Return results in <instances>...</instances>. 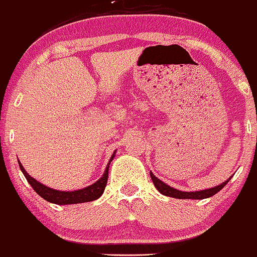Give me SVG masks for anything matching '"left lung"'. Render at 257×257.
Segmentation results:
<instances>
[{"instance_id": "left-lung-1", "label": "left lung", "mask_w": 257, "mask_h": 257, "mask_svg": "<svg viewBox=\"0 0 257 257\" xmlns=\"http://www.w3.org/2000/svg\"><path fill=\"white\" fill-rule=\"evenodd\" d=\"M150 176L155 187H156L157 191L160 192L161 194L170 196V198H175V199H194V200H201V199L210 198V196H213L214 194H217L221 188L225 187L226 183L229 182L231 177H232V176L229 177V180H226V181H224L223 183H220V185H218L216 187H212V188L202 189V191H195V192H182L176 188H173V187L168 186L167 183H164L163 181H161V180L157 179V177L155 176L151 172H150Z\"/></svg>"}]
</instances>
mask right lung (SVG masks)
I'll use <instances>...</instances> for the list:
<instances>
[{"instance_id": "add662e5", "label": "right lung", "mask_w": 257, "mask_h": 257, "mask_svg": "<svg viewBox=\"0 0 257 257\" xmlns=\"http://www.w3.org/2000/svg\"><path fill=\"white\" fill-rule=\"evenodd\" d=\"M115 153L114 151L112 156L109 158V162L107 164L106 170H104L103 175L97 180L96 182H94L93 185L84 187V188L76 189V191H58V189L50 188L39 181H37L34 177H32L30 174H28L25 168L22 167L20 161H18L19 166H20V169L22 174H24L28 183L32 186V188L36 191L37 194H39L41 198L45 199L46 201L52 202V204L56 205H71V204H82V202H88L93 201L99 199L101 195L103 194L104 188H106L107 180H108V168L110 162L113 161V158L115 157Z\"/></svg>"}]
</instances>
